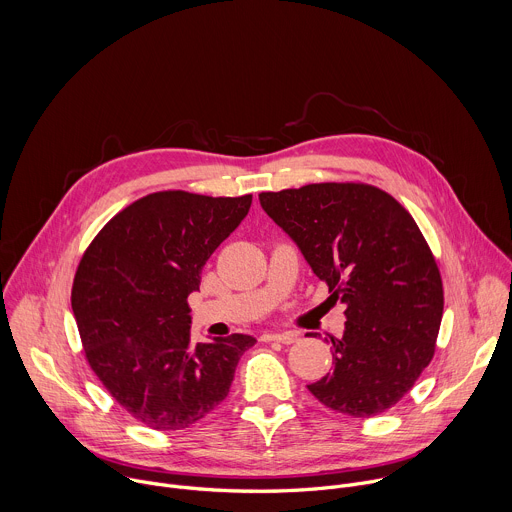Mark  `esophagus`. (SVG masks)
<instances>
[{
	"label": "esophagus",
	"mask_w": 512,
	"mask_h": 512,
	"mask_svg": "<svg viewBox=\"0 0 512 512\" xmlns=\"http://www.w3.org/2000/svg\"><path fill=\"white\" fill-rule=\"evenodd\" d=\"M298 340L296 332H281V334H263L261 342H281V344H294Z\"/></svg>",
	"instance_id": "obj_1"
}]
</instances>
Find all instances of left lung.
<instances>
[{
  "label": "left lung",
  "mask_w": 512,
  "mask_h": 512,
  "mask_svg": "<svg viewBox=\"0 0 512 512\" xmlns=\"http://www.w3.org/2000/svg\"><path fill=\"white\" fill-rule=\"evenodd\" d=\"M312 271L342 302L344 334L330 336L334 371L308 385L332 411L385 413L411 391L435 352L444 285L413 216L364 182H322L259 194Z\"/></svg>",
  "instance_id": "left-lung-1"
}]
</instances>
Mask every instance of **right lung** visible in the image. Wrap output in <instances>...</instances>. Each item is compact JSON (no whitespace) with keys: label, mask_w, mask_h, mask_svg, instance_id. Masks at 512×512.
Returning <instances> with one entry per match:
<instances>
[{"label":"right lung","mask_w":512,"mask_h":512,"mask_svg":"<svg viewBox=\"0 0 512 512\" xmlns=\"http://www.w3.org/2000/svg\"><path fill=\"white\" fill-rule=\"evenodd\" d=\"M251 198L154 192L117 212L83 253L70 302L85 358L143 425L178 431L206 417L257 342L231 334L194 344L188 306L204 263L247 216Z\"/></svg>","instance_id":"1"}]
</instances>
